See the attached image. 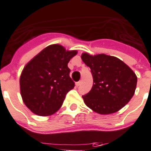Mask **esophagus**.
Instances as JSON below:
<instances>
[{
	"label": "esophagus",
	"instance_id": "34e87169",
	"mask_svg": "<svg viewBox=\"0 0 151 151\" xmlns=\"http://www.w3.org/2000/svg\"><path fill=\"white\" fill-rule=\"evenodd\" d=\"M80 84H81V81H78V82L76 83V85L77 87H78V86H79Z\"/></svg>",
	"mask_w": 151,
	"mask_h": 151
}]
</instances>
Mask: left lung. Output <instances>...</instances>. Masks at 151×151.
<instances>
[{
	"instance_id": "8db88e82",
	"label": "left lung",
	"mask_w": 151,
	"mask_h": 151,
	"mask_svg": "<svg viewBox=\"0 0 151 151\" xmlns=\"http://www.w3.org/2000/svg\"><path fill=\"white\" fill-rule=\"evenodd\" d=\"M81 59L91 70L93 84L83 96L88 107L99 114H110L124 107L133 96L137 84L134 72L122 61L105 54L82 53Z\"/></svg>"
}]
</instances>
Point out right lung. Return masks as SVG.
Returning a JSON list of instances; mask_svg holds the SVG:
<instances>
[{
	"label": "right lung",
	"instance_id": "1",
	"mask_svg": "<svg viewBox=\"0 0 151 151\" xmlns=\"http://www.w3.org/2000/svg\"><path fill=\"white\" fill-rule=\"evenodd\" d=\"M76 50L59 44L46 47L24 67L20 89L25 105L35 114L47 116L58 111L75 83L70 77L69 61Z\"/></svg>",
	"mask_w": 151,
	"mask_h": 151
}]
</instances>
